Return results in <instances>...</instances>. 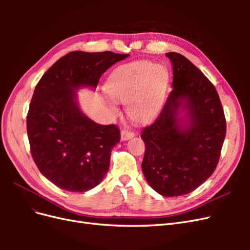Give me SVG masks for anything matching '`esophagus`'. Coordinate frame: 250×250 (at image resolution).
<instances>
[{"label":"esophagus","mask_w":250,"mask_h":250,"mask_svg":"<svg viewBox=\"0 0 250 250\" xmlns=\"http://www.w3.org/2000/svg\"><path fill=\"white\" fill-rule=\"evenodd\" d=\"M133 137H134V132L131 130L122 129V131H121V140L122 141H127Z\"/></svg>","instance_id":"esophagus-1"}]
</instances>
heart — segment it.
Returning a JSON list of instances; mask_svg holds the SVG:
<instances>
[{
  "mask_svg": "<svg viewBox=\"0 0 250 250\" xmlns=\"http://www.w3.org/2000/svg\"><path fill=\"white\" fill-rule=\"evenodd\" d=\"M168 81L169 74L164 65L142 62L113 72L105 89L113 101L127 104V116L132 121L145 123L160 110Z\"/></svg>",
  "mask_w": 250,
  "mask_h": 250,
  "instance_id": "b5f03b06",
  "label": "heart"
}]
</instances>
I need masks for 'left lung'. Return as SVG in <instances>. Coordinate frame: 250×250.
<instances>
[{
	"label": "left lung",
	"mask_w": 250,
	"mask_h": 250,
	"mask_svg": "<svg viewBox=\"0 0 250 250\" xmlns=\"http://www.w3.org/2000/svg\"><path fill=\"white\" fill-rule=\"evenodd\" d=\"M172 63L173 89L160 116L144 128L142 170L150 187L166 197L193 192L214 173L226 134L220 98L207 76L179 53H166ZM187 110V126L178 119Z\"/></svg>",
	"instance_id": "obj_1"
}]
</instances>
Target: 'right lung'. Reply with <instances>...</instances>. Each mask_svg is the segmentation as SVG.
I'll use <instances>...</instances> for the list:
<instances>
[{
    "label": "right lung",
    "mask_w": 250,
    "mask_h": 250,
    "mask_svg": "<svg viewBox=\"0 0 250 250\" xmlns=\"http://www.w3.org/2000/svg\"><path fill=\"white\" fill-rule=\"evenodd\" d=\"M128 54L73 51L59 58L37 83L27 115L33 161L51 183L70 192H86L109 168L119 127L101 125L83 115L75 89L97 87L102 74Z\"/></svg>",
    "instance_id": "add662e5"
}]
</instances>
